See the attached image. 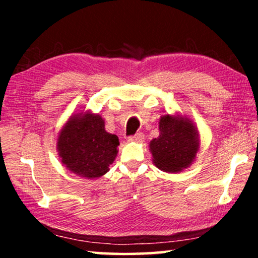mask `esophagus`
<instances>
[{
  "label": "esophagus",
  "instance_id": "esophagus-1",
  "mask_svg": "<svg viewBox=\"0 0 258 258\" xmlns=\"http://www.w3.org/2000/svg\"><path fill=\"white\" fill-rule=\"evenodd\" d=\"M143 140H145V135L142 133H137L135 135H132V137L128 138V141L131 142H143Z\"/></svg>",
  "mask_w": 258,
  "mask_h": 258
}]
</instances>
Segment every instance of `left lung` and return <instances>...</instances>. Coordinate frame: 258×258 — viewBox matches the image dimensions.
Here are the masks:
<instances>
[{
  "instance_id": "8db88e82",
  "label": "left lung",
  "mask_w": 258,
  "mask_h": 258,
  "mask_svg": "<svg viewBox=\"0 0 258 258\" xmlns=\"http://www.w3.org/2000/svg\"><path fill=\"white\" fill-rule=\"evenodd\" d=\"M159 137L149 143L152 163L164 172L178 173L194 163L200 148L197 126L182 115H163Z\"/></svg>"
}]
</instances>
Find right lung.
Wrapping results in <instances>:
<instances>
[{"instance_id":"add662e5","label":"right lung","mask_w":258,"mask_h":258,"mask_svg":"<svg viewBox=\"0 0 258 258\" xmlns=\"http://www.w3.org/2000/svg\"><path fill=\"white\" fill-rule=\"evenodd\" d=\"M118 146V137L108 133L102 117L90 110L73 113L56 139V150L64 167L90 180L108 173Z\"/></svg>"}]
</instances>
